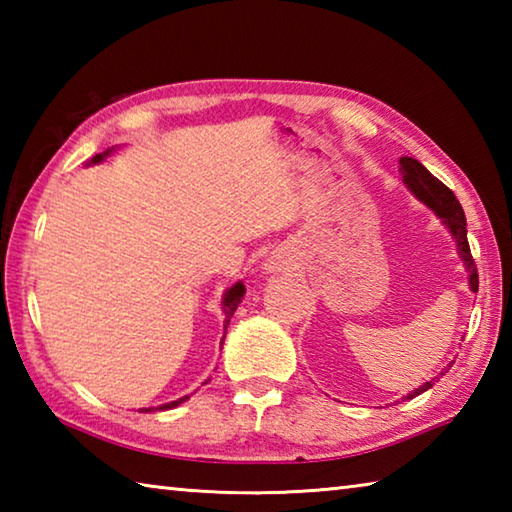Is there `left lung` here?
I'll return each mask as SVG.
<instances>
[{"instance_id":"left-lung-1","label":"left lung","mask_w":512,"mask_h":512,"mask_svg":"<svg viewBox=\"0 0 512 512\" xmlns=\"http://www.w3.org/2000/svg\"><path fill=\"white\" fill-rule=\"evenodd\" d=\"M400 173H402L404 183L409 185L411 192L418 196L424 205H429L431 210L445 221L447 228L452 230L456 246H458V253H461L463 262L467 266V273H470V287L476 293L479 291V273H476V264H474V257L470 253V244H467V223H465V214H463L461 203H458V198L454 196L452 189L440 183L436 176H431L429 169L422 167V164L415 158H406V155L404 158H400ZM436 379H431V381H427V384H422L420 388H415L413 393L406 395V400H413L415 395L429 391Z\"/></svg>"}]
</instances>
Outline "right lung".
<instances>
[{"label":"right lung","mask_w":512,"mask_h":512,"mask_svg":"<svg viewBox=\"0 0 512 512\" xmlns=\"http://www.w3.org/2000/svg\"><path fill=\"white\" fill-rule=\"evenodd\" d=\"M110 153H112V149H106L103 153L94 155V158H92V164H97V162H101L103 158H108ZM244 293H246V289H244V284H241V282H237L235 287H232L228 293H225V298H223L225 327H223V329H228V325H230V318H232V314H235V311H237L241 298H244ZM223 339H225V334H223ZM185 400H187V397H180V400H176V402H169V404H162V406H158V409H160V411H167V409H173V406L183 404ZM158 409H142V411H158Z\"/></svg>","instance_id":"right-lung-1"}]
</instances>
